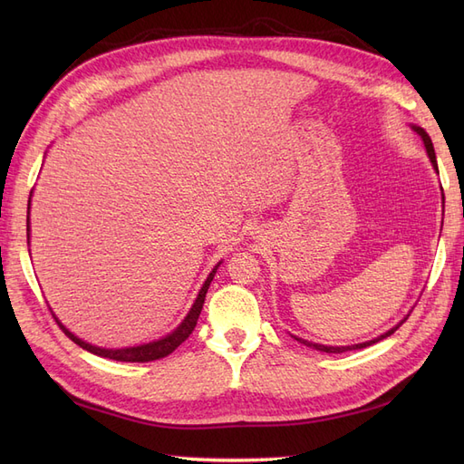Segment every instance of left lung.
Listing matches in <instances>:
<instances>
[{"instance_id":"1","label":"left lung","mask_w":464,"mask_h":464,"mask_svg":"<svg viewBox=\"0 0 464 464\" xmlns=\"http://www.w3.org/2000/svg\"><path fill=\"white\" fill-rule=\"evenodd\" d=\"M412 130L422 137V141H424V147H426V152H428V157H430V160H431V164H433V168L435 170H438V160H435V150H433V143H431V139H430V135L422 130V128H418V125H412ZM409 319V315H406L404 319H401L395 327L392 329H389L387 333H383V334H379V336H375V339H372V341H366V343H358V344H348V346H327V344H317V343H310V341H305V339H298V336H294V339H296L298 343H302V344H305V346H310V348H315V350H321V353H327V354H341V353H346V350H358V348H366V346H372V344H375V343H379V341H383V339H387V336H391L392 333H395L402 323Z\"/></svg>"}]
</instances>
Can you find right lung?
Here are the masks:
<instances>
[{"label": "right lung", "instance_id": "add662e5", "mask_svg": "<svg viewBox=\"0 0 464 464\" xmlns=\"http://www.w3.org/2000/svg\"><path fill=\"white\" fill-rule=\"evenodd\" d=\"M31 195H33V191H31ZM29 208H31V201H29ZM29 237H31V227H29V217H26V240H29ZM220 263L222 261H218L215 265V269L208 273L207 280H205L199 294H198V298H195L191 310L184 317V321H181L172 333H168L166 336H162V339H159V341H152V343H147V344H139V346H130V348H102V346H94L91 343H85L82 339H79V336H75L72 331L65 329V325H62V321L58 317L53 315V319L58 321V325L62 327V331L75 344H79L82 350H89V353L101 356V358H110V360H116V362H152V360H160V358H164L168 354H172L174 350L191 334L195 325H198V319H199V314H201L203 304H205L207 290L210 286V280L215 278V273H217V269L220 266Z\"/></svg>", "mask_w": 464, "mask_h": 464}]
</instances>
